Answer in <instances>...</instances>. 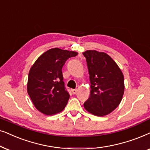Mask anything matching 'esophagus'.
Instances as JSON below:
<instances>
[{
    "mask_svg": "<svg viewBox=\"0 0 150 150\" xmlns=\"http://www.w3.org/2000/svg\"><path fill=\"white\" fill-rule=\"evenodd\" d=\"M71 91H72V93H73L74 94V95H75V94L77 93V89H72Z\"/></svg>",
    "mask_w": 150,
    "mask_h": 150,
    "instance_id": "1",
    "label": "esophagus"
}]
</instances>
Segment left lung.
I'll list each match as a JSON object with an SVG mask.
<instances>
[{"label":"left lung","mask_w":150,"mask_h":150,"mask_svg":"<svg viewBox=\"0 0 150 150\" xmlns=\"http://www.w3.org/2000/svg\"><path fill=\"white\" fill-rule=\"evenodd\" d=\"M86 59L91 92L83 103L86 111L95 116L108 115L117 108L124 93L123 74L112 57L95 50L83 53Z\"/></svg>","instance_id":"1"}]
</instances>
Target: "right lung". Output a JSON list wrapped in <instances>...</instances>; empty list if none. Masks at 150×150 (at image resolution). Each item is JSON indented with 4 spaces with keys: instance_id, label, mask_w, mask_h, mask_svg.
Returning <instances> with one entry per match:
<instances>
[{
    "instance_id": "obj_1",
    "label": "right lung",
    "mask_w": 150,
    "mask_h": 150,
    "mask_svg": "<svg viewBox=\"0 0 150 150\" xmlns=\"http://www.w3.org/2000/svg\"><path fill=\"white\" fill-rule=\"evenodd\" d=\"M76 51L53 48L42 53L31 66L28 75L27 93L38 110L54 115L64 109L70 95L65 90L62 69Z\"/></svg>"
}]
</instances>
